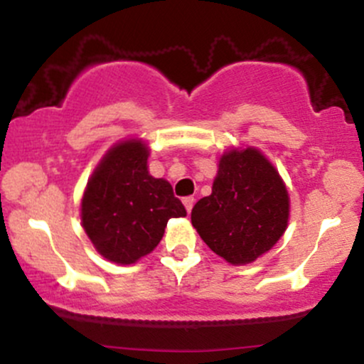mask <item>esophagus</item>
Wrapping results in <instances>:
<instances>
[{
  "label": "esophagus",
  "mask_w": 364,
  "mask_h": 364,
  "mask_svg": "<svg viewBox=\"0 0 364 364\" xmlns=\"http://www.w3.org/2000/svg\"><path fill=\"white\" fill-rule=\"evenodd\" d=\"M183 203H185L186 210L191 212V208H193V205H195V198L193 196H185V198H183Z\"/></svg>",
  "instance_id": "obj_1"
}]
</instances>
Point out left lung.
<instances>
[{"label": "left lung", "instance_id": "left-lung-1", "mask_svg": "<svg viewBox=\"0 0 364 364\" xmlns=\"http://www.w3.org/2000/svg\"><path fill=\"white\" fill-rule=\"evenodd\" d=\"M289 196L274 166L257 149L220 157L212 193L191 210V224L212 252L232 265L257 260L281 240Z\"/></svg>", "mask_w": 364, "mask_h": 364}]
</instances>
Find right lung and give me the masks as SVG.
I'll return each mask as SVG.
<instances>
[{"mask_svg": "<svg viewBox=\"0 0 364 364\" xmlns=\"http://www.w3.org/2000/svg\"><path fill=\"white\" fill-rule=\"evenodd\" d=\"M139 140L114 145L92 174L82 198V224L97 252L129 265L161 243L168 220L186 208L166 179L150 176Z\"/></svg>", "mask_w": 364, "mask_h": 364, "instance_id": "obj_1", "label": "right lung"}]
</instances>
